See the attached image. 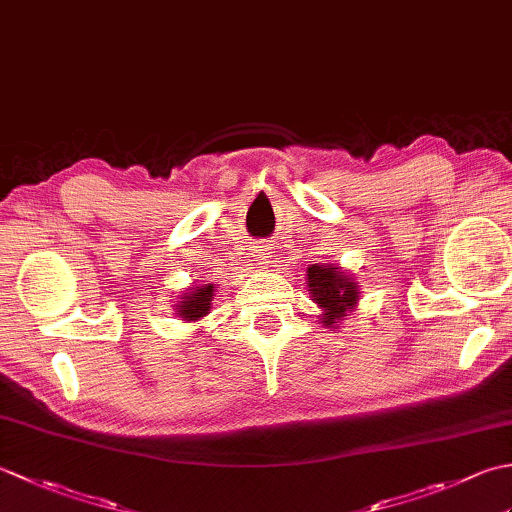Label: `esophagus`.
I'll use <instances>...</instances> for the list:
<instances>
[{
  "instance_id": "1",
  "label": "esophagus",
  "mask_w": 512,
  "mask_h": 512,
  "mask_svg": "<svg viewBox=\"0 0 512 512\" xmlns=\"http://www.w3.org/2000/svg\"><path fill=\"white\" fill-rule=\"evenodd\" d=\"M257 253H259V257H262V259H264L266 255H268V253H266V248H264V246H259V248H257ZM264 264H266V262H264Z\"/></svg>"
}]
</instances>
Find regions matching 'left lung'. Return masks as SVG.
I'll return each mask as SVG.
<instances>
[{"instance_id": "left-lung-1", "label": "left lung", "mask_w": 512, "mask_h": 512, "mask_svg": "<svg viewBox=\"0 0 512 512\" xmlns=\"http://www.w3.org/2000/svg\"><path fill=\"white\" fill-rule=\"evenodd\" d=\"M310 297L321 310L319 321L325 328L339 330L341 323L356 310L361 292L352 273H345L336 264H312L308 268Z\"/></svg>"}]
</instances>
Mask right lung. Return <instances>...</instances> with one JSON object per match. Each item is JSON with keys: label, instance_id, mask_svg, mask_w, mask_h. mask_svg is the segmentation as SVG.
I'll use <instances>...</instances> for the list:
<instances>
[{"label": "right lung", "instance_id": "right-lung-1", "mask_svg": "<svg viewBox=\"0 0 512 512\" xmlns=\"http://www.w3.org/2000/svg\"><path fill=\"white\" fill-rule=\"evenodd\" d=\"M215 286L213 284H195L182 292L176 301V317L184 323H195L204 319L213 308Z\"/></svg>", "mask_w": 512, "mask_h": 512}]
</instances>
